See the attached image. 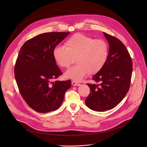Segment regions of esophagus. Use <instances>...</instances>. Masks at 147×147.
I'll use <instances>...</instances> for the list:
<instances>
[{"label":"esophagus","instance_id":"obj_1","mask_svg":"<svg viewBox=\"0 0 147 147\" xmlns=\"http://www.w3.org/2000/svg\"><path fill=\"white\" fill-rule=\"evenodd\" d=\"M72 85H73V86H79L80 84V83H77V82H76L75 81H72Z\"/></svg>","mask_w":147,"mask_h":147}]
</instances>
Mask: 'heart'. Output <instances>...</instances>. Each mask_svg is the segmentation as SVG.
Returning <instances> with one entry per match:
<instances>
[{
	"instance_id": "heart-1",
	"label": "heart",
	"mask_w": 147,
	"mask_h": 147,
	"mask_svg": "<svg viewBox=\"0 0 147 147\" xmlns=\"http://www.w3.org/2000/svg\"><path fill=\"white\" fill-rule=\"evenodd\" d=\"M62 46H56L53 56L57 64L68 67L76 58L77 65L69 68L64 77L76 82L81 81L89 73L98 72L105 65L109 55L108 45L102 40H96L77 33L69 37Z\"/></svg>"
}]
</instances>
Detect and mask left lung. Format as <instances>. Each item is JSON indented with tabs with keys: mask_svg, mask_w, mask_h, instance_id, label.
<instances>
[{
	"mask_svg": "<svg viewBox=\"0 0 147 147\" xmlns=\"http://www.w3.org/2000/svg\"><path fill=\"white\" fill-rule=\"evenodd\" d=\"M109 45V55L103 68L93 76L97 84H88L90 92L85 101L96 111H105L118 105L128 92L132 72V63L125 45L105 32Z\"/></svg>",
	"mask_w": 147,
	"mask_h": 147,
	"instance_id": "obj_1",
	"label": "left lung"
}]
</instances>
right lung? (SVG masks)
I'll list each match as a JSON object with an SVG mask.
<instances>
[{"label":"right lung","mask_w":147,"mask_h":147,"mask_svg":"<svg viewBox=\"0 0 147 147\" xmlns=\"http://www.w3.org/2000/svg\"><path fill=\"white\" fill-rule=\"evenodd\" d=\"M69 34L42 33L25 42L19 51L15 66V79L23 99L38 113L57 110L71 86L69 80L52 82L62 75L53 51Z\"/></svg>","instance_id":"obj_1"}]
</instances>
